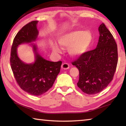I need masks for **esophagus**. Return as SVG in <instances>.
<instances>
[{"label":"esophagus","mask_w":126,"mask_h":126,"mask_svg":"<svg viewBox=\"0 0 126 126\" xmlns=\"http://www.w3.org/2000/svg\"><path fill=\"white\" fill-rule=\"evenodd\" d=\"M62 68L63 69H67L69 68V64L67 63H64L62 64Z\"/></svg>","instance_id":"1"}]
</instances>
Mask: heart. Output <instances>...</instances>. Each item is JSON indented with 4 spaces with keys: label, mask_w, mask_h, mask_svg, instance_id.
Masks as SVG:
<instances>
[{
    "label": "heart",
    "mask_w": 126,
    "mask_h": 126,
    "mask_svg": "<svg viewBox=\"0 0 126 126\" xmlns=\"http://www.w3.org/2000/svg\"><path fill=\"white\" fill-rule=\"evenodd\" d=\"M92 41V36L87 31L73 30L63 33L58 39L59 45L69 47L68 52L73 57H79L84 54L89 48ZM51 48L55 53H59L60 49L54 44H51Z\"/></svg>",
    "instance_id": "heart-1"
}]
</instances>
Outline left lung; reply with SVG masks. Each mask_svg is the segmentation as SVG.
Listing matches in <instances>:
<instances>
[{
	"label": "left lung",
	"mask_w": 126,
	"mask_h": 126,
	"mask_svg": "<svg viewBox=\"0 0 126 126\" xmlns=\"http://www.w3.org/2000/svg\"><path fill=\"white\" fill-rule=\"evenodd\" d=\"M99 31L96 47L72 62L79 70L78 87L89 95L99 93L108 86L113 79L118 63L117 45L112 34L103 23Z\"/></svg>",
	"instance_id": "left-lung-1"
}]
</instances>
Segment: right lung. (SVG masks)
I'll return each instance as SVG.
<instances>
[{
	"label": "right lung",
	"mask_w": 126,
	"mask_h": 126,
	"mask_svg": "<svg viewBox=\"0 0 126 126\" xmlns=\"http://www.w3.org/2000/svg\"><path fill=\"white\" fill-rule=\"evenodd\" d=\"M37 21H31L22 28L13 40L11 52V68L13 75L21 88L27 93L39 96L52 87L60 72L62 61L54 62L44 59L37 53V47H33L35 54V62L26 64L18 57L17 47L25 43H31L36 40L39 31Z\"/></svg>",
	"instance_id": "obj_1"
}]
</instances>
